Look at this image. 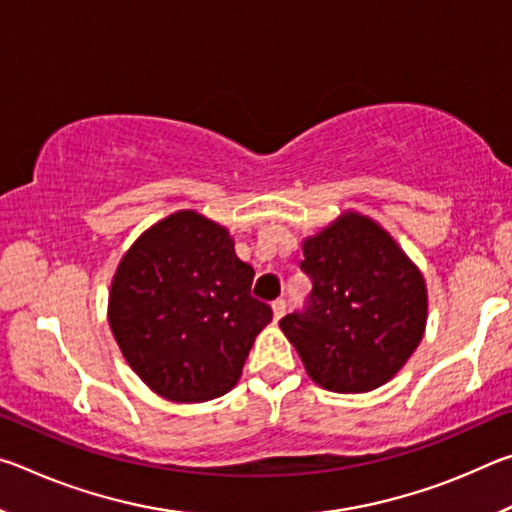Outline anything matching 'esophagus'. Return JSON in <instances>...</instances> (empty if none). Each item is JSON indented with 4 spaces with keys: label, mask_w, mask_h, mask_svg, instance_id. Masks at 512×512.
Here are the masks:
<instances>
[{
    "label": "esophagus",
    "mask_w": 512,
    "mask_h": 512,
    "mask_svg": "<svg viewBox=\"0 0 512 512\" xmlns=\"http://www.w3.org/2000/svg\"><path fill=\"white\" fill-rule=\"evenodd\" d=\"M284 311H287V302H284L282 298L273 302V318L280 320L284 316Z\"/></svg>",
    "instance_id": "1"
}]
</instances>
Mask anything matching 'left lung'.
Here are the masks:
<instances>
[{
	"label": "left lung",
	"mask_w": 512,
	"mask_h": 512,
	"mask_svg": "<svg viewBox=\"0 0 512 512\" xmlns=\"http://www.w3.org/2000/svg\"><path fill=\"white\" fill-rule=\"evenodd\" d=\"M300 268L311 277L305 314L280 329L314 384L368 393L391 381L418 348L429 296L420 268L366 214L354 210L302 241Z\"/></svg>",
	"instance_id": "obj_1"
}]
</instances>
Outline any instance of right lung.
<instances>
[{
  "label": "right lung",
  "mask_w": 512,
  "mask_h": 512,
  "mask_svg": "<svg viewBox=\"0 0 512 512\" xmlns=\"http://www.w3.org/2000/svg\"><path fill=\"white\" fill-rule=\"evenodd\" d=\"M253 266L235 239L178 210L133 241L112 275L108 323L128 366L155 395L198 404L237 386L273 311L250 296Z\"/></svg>",
  "instance_id": "right-lung-1"
}]
</instances>
